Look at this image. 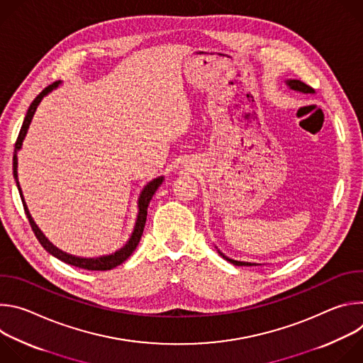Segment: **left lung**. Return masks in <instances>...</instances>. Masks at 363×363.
<instances>
[{"label": "left lung", "instance_id": "obj_1", "mask_svg": "<svg viewBox=\"0 0 363 363\" xmlns=\"http://www.w3.org/2000/svg\"><path fill=\"white\" fill-rule=\"evenodd\" d=\"M286 84L291 89V90H294V91H300V93H315V90L310 87V86H307L306 83H303V82H300V80H294V79H289V80H286ZM217 248V247H216ZM218 252H220V255L223 257V258H225L227 262H230L231 264H234V266H262V264H257V263H248V262H237V260H233V258H230V257H227L224 252H221L220 250H217Z\"/></svg>", "mask_w": 363, "mask_h": 363}]
</instances>
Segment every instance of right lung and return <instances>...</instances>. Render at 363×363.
<instances>
[{
	"label": "right lung",
	"instance_id": "obj_1",
	"mask_svg": "<svg viewBox=\"0 0 363 363\" xmlns=\"http://www.w3.org/2000/svg\"><path fill=\"white\" fill-rule=\"evenodd\" d=\"M62 82H55L53 84L47 86L30 105L28 111H27V115L24 118V122H23V126H21V130L18 133V138H17V142H16V149H14V157H13V174H14V179L17 182V188H18V192H20V196H21V201H23V205H24V211L27 214V218L30 221V225L37 237V240L40 241V244L44 247L45 251H48L51 255H55L56 258H59V260L67 263V264H72L74 267H79V269H86V270H94V272H105V270H112L115 267H118L119 264H122L123 262H126L128 258L130 257V254L136 250L139 241H140V237L143 234V228H145V223H146V216H147V205L153 196V194L157 192V189L160 188V185L164 182V177H158L152 179L150 182H147L140 195H139V199H138V218H136V223H135V228H133V233L130 235V238L128 240V242L118 251L109 254V255H100V257H91V258H87V257H77V255H72L69 252H65L63 250L57 248L53 242H50L48 238L41 233V230L37 227V224L34 223L28 208H27V203L24 201V196H23V191H21V186H20V182H18V174H17V168H18V158H17V153L18 150L21 149L23 146V140L27 135V130L30 128V123L33 121V116L37 111V106L40 105V101L43 100L44 96H47L50 91H53L55 89H57L60 86Z\"/></svg>",
	"mask_w": 363,
	"mask_h": 363
}]
</instances>
